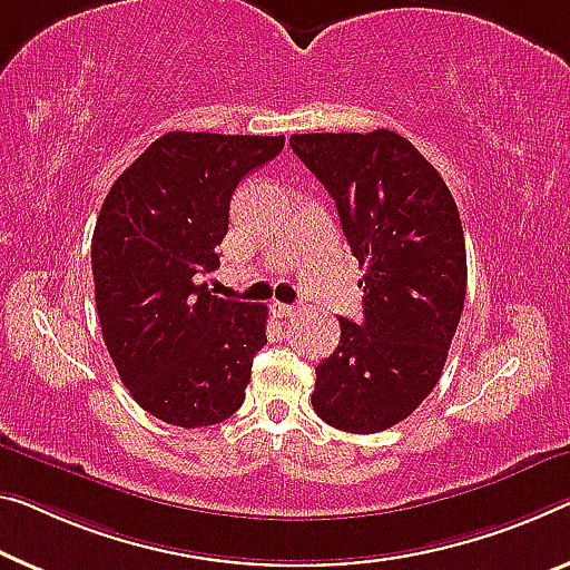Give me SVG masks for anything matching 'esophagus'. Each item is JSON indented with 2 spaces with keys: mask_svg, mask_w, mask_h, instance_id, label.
Listing matches in <instances>:
<instances>
[{
  "mask_svg": "<svg viewBox=\"0 0 570 570\" xmlns=\"http://www.w3.org/2000/svg\"><path fill=\"white\" fill-rule=\"evenodd\" d=\"M273 308V313L277 315V318H291V315H295V305H287V303H273L269 305Z\"/></svg>",
  "mask_w": 570,
  "mask_h": 570,
  "instance_id": "34e87169",
  "label": "esophagus"
}]
</instances>
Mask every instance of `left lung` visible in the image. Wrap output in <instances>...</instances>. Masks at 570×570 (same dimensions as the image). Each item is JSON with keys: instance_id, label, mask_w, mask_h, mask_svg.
Returning <instances> with one entry per match:
<instances>
[{"instance_id": "left-lung-1", "label": "left lung", "mask_w": 570, "mask_h": 570, "mask_svg": "<svg viewBox=\"0 0 570 570\" xmlns=\"http://www.w3.org/2000/svg\"><path fill=\"white\" fill-rule=\"evenodd\" d=\"M336 200L341 229L364 267V321L338 318L336 352L315 366L313 410L346 433L405 420L441 380L466 297V244L456 200L405 137L293 135Z\"/></svg>"}]
</instances>
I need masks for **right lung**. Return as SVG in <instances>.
Returning a JSON list of instances; mask_svg holds the SVG:
<instances>
[{"label": "right lung", "instance_id": "add662e5", "mask_svg": "<svg viewBox=\"0 0 570 570\" xmlns=\"http://www.w3.org/2000/svg\"><path fill=\"white\" fill-rule=\"evenodd\" d=\"M285 137L168 132L114 180L91 267L109 356L147 413L180 428L232 417L267 344V305L224 301L198 275L218 267L244 175Z\"/></svg>", "mask_w": 570, "mask_h": 570}]
</instances>
